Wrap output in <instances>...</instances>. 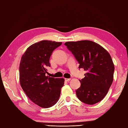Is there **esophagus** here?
Here are the masks:
<instances>
[{"label":"esophagus","instance_id":"34e87169","mask_svg":"<svg viewBox=\"0 0 128 128\" xmlns=\"http://www.w3.org/2000/svg\"><path fill=\"white\" fill-rule=\"evenodd\" d=\"M64 80L66 81H70L71 80V78H64Z\"/></svg>","mask_w":128,"mask_h":128}]
</instances>
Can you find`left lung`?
Masks as SVG:
<instances>
[{"label":"left lung","instance_id":"left-lung-1","mask_svg":"<svg viewBox=\"0 0 128 128\" xmlns=\"http://www.w3.org/2000/svg\"><path fill=\"white\" fill-rule=\"evenodd\" d=\"M64 44L75 57L79 68L87 72L80 80L81 86L76 91L78 99L94 105L106 95L114 78V64L109 53L91 40L67 42Z\"/></svg>","mask_w":128,"mask_h":128}]
</instances>
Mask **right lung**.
<instances>
[{"mask_svg":"<svg viewBox=\"0 0 128 128\" xmlns=\"http://www.w3.org/2000/svg\"><path fill=\"white\" fill-rule=\"evenodd\" d=\"M62 42L41 40L29 47L22 56L19 64V80L23 90L35 104L43 108L54 106L59 100L63 78L46 76L50 66L52 52Z\"/></svg>","mask_w":128,"mask_h":128,"instance_id":"obj_1","label":"right lung"}]
</instances>
